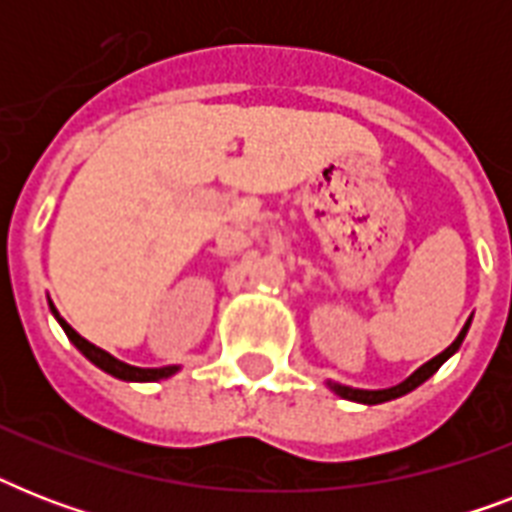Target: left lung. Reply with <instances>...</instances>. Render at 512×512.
I'll return each instance as SVG.
<instances>
[{
  "label": "left lung",
  "instance_id": "obj_1",
  "mask_svg": "<svg viewBox=\"0 0 512 512\" xmlns=\"http://www.w3.org/2000/svg\"><path fill=\"white\" fill-rule=\"evenodd\" d=\"M470 321H473V316L468 319V324L462 327V332L457 335V340L449 345V348L444 350V353H438L436 358H430L428 364H422L420 369L414 374H409L404 382H398V385H393V388H382V390H364V388H350V385H342V382H332L327 380V388L332 390V393H337L340 398H345V401H356V404H366V406H372V404H385V401H393V398H401L406 396V393H412V390H417L425 380H430L433 374L441 369V366L449 361V358L460 350L462 340H465V335H468V329H470Z\"/></svg>",
  "mask_w": 512,
  "mask_h": 512
}]
</instances>
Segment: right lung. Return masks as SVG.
I'll return each mask as SVG.
<instances>
[{
  "mask_svg": "<svg viewBox=\"0 0 512 512\" xmlns=\"http://www.w3.org/2000/svg\"><path fill=\"white\" fill-rule=\"evenodd\" d=\"M50 311L52 316H55V321H58L60 327H63V332L68 335V340L74 342L76 348H79V353H82L84 358H90L92 364L98 366V369H103V372H108L111 377H116V380H124V382H159V380H167V377H172V374L180 372V366H159V369H143V366H132V364H124V361H119L116 356H111L108 350L98 348V345H92L90 340H84L79 332H76L71 324H68L63 316L58 313V308L50 303Z\"/></svg>",
  "mask_w": 512,
  "mask_h": 512,
  "instance_id": "1",
  "label": "right lung"
}]
</instances>
